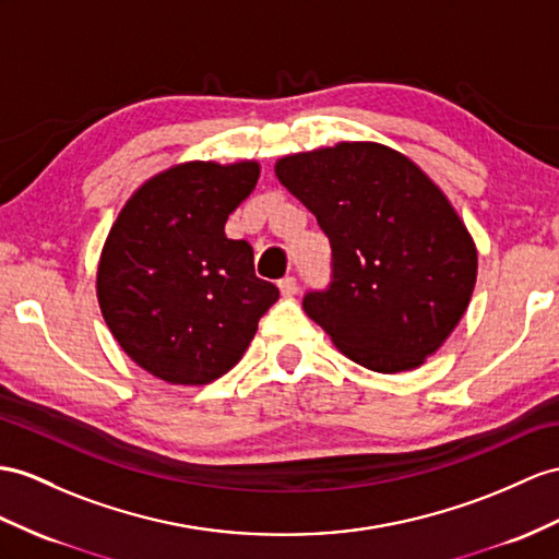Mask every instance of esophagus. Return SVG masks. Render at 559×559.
I'll return each mask as SVG.
<instances>
[{"label": "esophagus", "instance_id": "esophagus-1", "mask_svg": "<svg viewBox=\"0 0 559 559\" xmlns=\"http://www.w3.org/2000/svg\"><path fill=\"white\" fill-rule=\"evenodd\" d=\"M280 292H282L284 298H292V296L298 292L296 277H284V280H280Z\"/></svg>", "mask_w": 559, "mask_h": 559}]
</instances>
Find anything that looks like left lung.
Wrapping results in <instances>:
<instances>
[{"instance_id": "obj_1", "label": "left lung", "mask_w": 559, "mask_h": 559, "mask_svg": "<svg viewBox=\"0 0 559 559\" xmlns=\"http://www.w3.org/2000/svg\"><path fill=\"white\" fill-rule=\"evenodd\" d=\"M275 173L332 247V282L306 294L308 318L367 370H415L451 336L476 284V247L453 203L377 142L284 156Z\"/></svg>"}]
</instances>
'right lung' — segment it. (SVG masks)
<instances>
[{"label":"right lung","instance_id":"add662e5","mask_svg":"<svg viewBox=\"0 0 559 559\" xmlns=\"http://www.w3.org/2000/svg\"><path fill=\"white\" fill-rule=\"evenodd\" d=\"M261 166L187 160L146 180L108 233L97 298L108 330L142 370L168 384H209L241 360L275 284L225 223Z\"/></svg>","mask_w":559,"mask_h":559}]
</instances>
